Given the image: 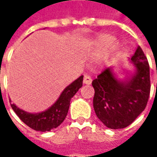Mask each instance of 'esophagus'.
<instances>
[{
	"label": "esophagus",
	"instance_id": "obj_1",
	"mask_svg": "<svg viewBox=\"0 0 157 157\" xmlns=\"http://www.w3.org/2000/svg\"><path fill=\"white\" fill-rule=\"evenodd\" d=\"M92 81H93V79H92V78L90 77L87 74H86V75L84 76V80L83 82L85 83V84H86V85H91L92 84Z\"/></svg>",
	"mask_w": 157,
	"mask_h": 157
}]
</instances>
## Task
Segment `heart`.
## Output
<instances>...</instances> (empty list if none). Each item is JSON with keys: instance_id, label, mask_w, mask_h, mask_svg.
I'll return each instance as SVG.
<instances>
[{"instance_id": "1", "label": "heart", "mask_w": 157, "mask_h": 157, "mask_svg": "<svg viewBox=\"0 0 157 157\" xmlns=\"http://www.w3.org/2000/svg\"><path fill=\"white\" fill-rule=\"evenodd\" d=\"M115 43V37L109 34H101L93 43L91 46L89 54L94 57H100L105 54L109 51V49ZM116 48H113V52H115Z\"/></svg>"}]
</instances>
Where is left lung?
Here are the masks:
<instances>
[{
	"mask_svg": "<svg viewBox=\"0 0 157 157\" xmlns=\"http://www.w3.org/2000/svg\"><path fill=\"white\" fill-rule=\"evenodd\" d=\"M131 61L136 72L129 80L119 81L110 68H105L92 83L95 91V113L111 129L124 128L134 122L145 109L149 98V64L140 46Z\"/></svg>",
	"mask_w": 157,
	"mask_h": 157,
	"instance_id": "left-lung-1",
	"label": "left lung"
}]
</instances>
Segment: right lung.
Wrapping results in <instances>:
<instances>
[{"instance_id": "right-lung-1", "label": "right lung", "mask_w": 157, "mask_h": 157, "mask_svg": "<svg viewBox=\"0 0 157 157\" xmlns=\"http://www.w3.org/2000/svg\"><path fill=\"white\" fill-rule=\"evenodd\" d=\"M82 83L83 76H80L63 90L55 104L46 111L39 113H29L14 104H11V107L21 121L30 128L41 132L51 131L57 128L64 121L69 110L71 100L81 87Z\"/></svg>"}]
</instances>
